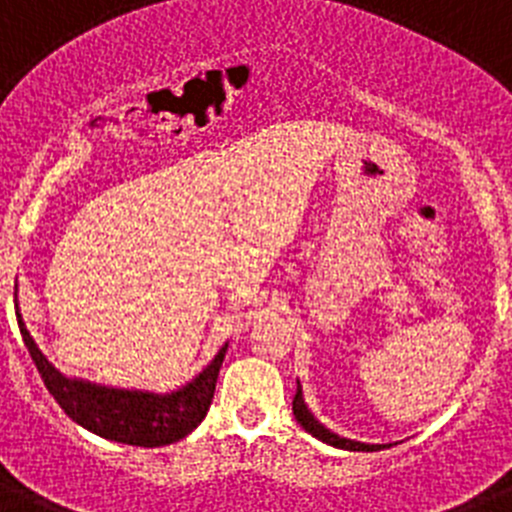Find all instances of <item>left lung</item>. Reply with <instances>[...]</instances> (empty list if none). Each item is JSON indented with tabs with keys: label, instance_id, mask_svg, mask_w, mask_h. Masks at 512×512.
<instances>
[{
	"label": "left lung",
	"instance_id": "1",
	"mask_svg": "<svg viewBox=\"0 0 512 512\" xmlns=\"http://www.w3.org/2000/svg\"><path fill=\"white\" fill-rule=\"evenodd\" d=\"M292 413H295L297 423H300L302 428L310 433V436H315L318 441H323V443H330V446H336V449H346V451H379V449H384L382 443L351 441V438H341L338 433L328 431V428H325V425L320 423V420L315 418L310 410H307L305 397H302V384L300 382H297V395H295V400H292Z\"/></svg>",
	"mask_w": 512,
	"mask_h": 512
}]
</instances>
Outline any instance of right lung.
I'll return each mask as SVG.
<instances>
[{
    "instance_id": "obj_1",
    "label": "right lung",
    "mask_w": 512,
    "mask_h": 512,
    "mask_svg": "<svg viewBox=\"0 0 512 512\" xmlns=\"http://www.w3.org/2000/svg\"><path fill=\"white\" fill-rule=\"evenodd\" d=\"M17 325H20L22 341L33 356L45 387L56 397L63 413L97 436L128 443V446H143V449H158V446L176 443L205 420L212 395H215L217 374H220L225 351H228V343H225L215 359L192 382L169 395H156V392L117 390V387H102V384L84 382V379L63 377L56 366L45 359L35 338L30 336L20 310H17Z\"/></svg>"
}]
</instances>
